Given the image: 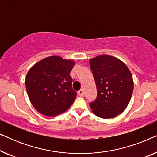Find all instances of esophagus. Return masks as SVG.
<instances>
[{"mask_svg":"<svg viewBox=\"0 0 157 157\" xmlns=\"http://www.w3.org/2000/svg\"><path fill=\"white\" fill-rule=\"evenodd\" d=\"M78 95L79 96H84V91H83V89L79 90V91H78Z\"/></svg>","mask_w":157,"mask_h":157,"instance_id":"1","label":"esophagus"}]
</instances>
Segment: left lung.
Instances as JSON below:
<instances>
[{"label":"left lung","instance_id":"obj_1","mask_svg":"<svg viewBox=\"0 0 157 157\" xmlns=\"http://www.w3.org/2000/svg\"><path fill=\"white\" fill-rule=\"evenodd\" d=\"M97 89L95 101L90 103L92 112L103 119L117 117L127 107L134 89L132 75L121 60L100 55L89 61Z\"/></svg>","mask_w":157,"mask_h":157}]
</instances>
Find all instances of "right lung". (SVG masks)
I'll return each instance as SVG.
<instances>
[{
  "label": "right lung",
  "mask_w": 157,
  "mask_h": 157,
  "mask_svg": "<svg viewBox=\"0 0 157 157\" xmlns=\"http://www.w3.org/2000/svg\"><path fill=\"white\" fill-rule=\"evenodd\" d=\"M74 61L58 56L47 57L30 68L25 88L31 104L38 112L56 117L65 112L76 98L70 76Z\"/></svg>",
  "instance_id": "right-lung-1"
}]
</instances>
